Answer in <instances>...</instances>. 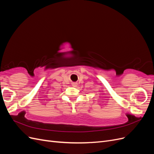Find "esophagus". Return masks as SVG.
Returning a JSON list of instances; mask_svg holds the SVG:
<instances>
[{
	"label": "esophagus",
	"instance_id": "obj_1",
	"mask_svg": "<svg viewBox=\"0 0 154 154\" xmlns=\"http://www.w3.org/2000/svg\"><path fill=\"white\" fill-rule=\"evenodd\" d=\"M72 85L73 87H76L77 85H78V83H76V82H74V83H72Z\"/></svg>",
	"mask_w": 154,
	"mask_h": 154
}]
</instances>
